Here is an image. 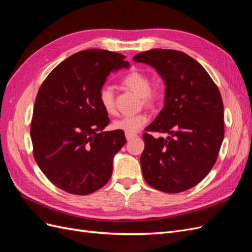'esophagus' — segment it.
<instances>
[{
    "instance_id": "esophagus-1",
    "label": "esophagus",
    "mask_w": 252,
    "mask_h": 252,
    "mask_svg": "<svg viewBox=\"0 0 252 252\" xmlns=\"http://www.w3.org/2000/svg\"><path fill=\"white\" fill-rule=\"evenodd\" d=\"M125 135H126V139H127V141H130L131 139H133L134 136H135V134H129V133H126Z\"/></svg>"
}]
</instances>
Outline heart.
Returning <instances> with one entry per match:
<instances>
[{"label": "heart", "instance_id": "1", "mask_svg": "<svg viewBox=\"0 0 252 252\" xmlns=\"http://www.w3.org/2000/svg\"><path fill=\"white\" fill-rule=\"evenodd\" d=\"M123 84L133 93L143 97L145 103H150L157 97V93L152 90L150 81L146 74L139 71H132L128 73L123 79ZM98 100L103 109L112 114L116 111V105H114V93L111 86L105 85L101 88L98 93ZM149 117L145 113L134 114V116H127L114 120L112 126L116 130L124 131L125 134H135L140 131L145 124H147Z\"/></svg>", "mask_w": 252, "mask_h": 252}]
</instances>
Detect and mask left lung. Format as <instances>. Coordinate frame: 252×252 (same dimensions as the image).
<instances>
[{"mask_svg":"<svg viewBox=\"0 0 252 252\" xmlns=\"http://www.w3.org/2000/svg\"><path fill=\"white\" fill-rule=\"evenodd\" d=\"M155 68L165 84L164 107L144 133L141 167L152 188L178 193L195 186L215 165L224 140V106L204 67L186 53L152 49L133 57Z\"/></svg>","mask_w":252,"mask_h":252,"instance_id":"1","label":"left lung"}]
</instances>
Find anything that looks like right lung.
Returning a JSON list of instances; mask_svg holds the SVG:
<instances>
[{
    "mask_svg": "<svg viewBox=\"0 0 252 252\" xmlns=\"http://www.w3.org/2000/svg\"><path fill=\"white\" fill-rule=\"evenodd\" d=\"M124 59L102 49L74 53L49 73L36 94L33 157L52 184L68 193L85 195L103 187L126 143L123 131H104L109 118L98 100L110 72L129 68Z\"/></svg>",
    "mask_w": 252,
    "mask_h": 252,
    "instance_id": "1",
    "label": "right lung"
}]
</instances>
